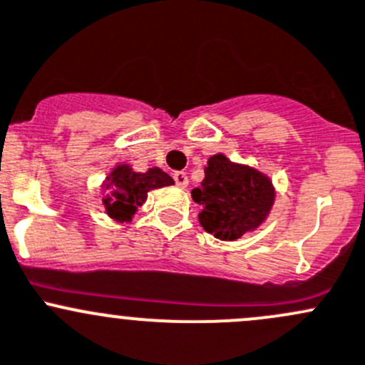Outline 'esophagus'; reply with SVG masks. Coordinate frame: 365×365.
<instances>
[{
	"label": "esophagus",
	"instance_id": "1",
	"mask_svg": "<svg viewBox=\"0 0 365 365\" xmlns=\"http://www.w3.org/2000/svg\"><path fill=\"white\" fill-rule=\"evenodd\" d=\"M173 178H175L176 185H178L180 189H185V187L189 185V178H187V175L183 171L175 173V175H173Z\"/></svg>",
	"mask_w": 365,
	"mask_h": 365
}]
</instances>
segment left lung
Masks as SVG:
<instances>
[{
  "mask_svg": "<svg viewBox=\"0 0 365 365\" xmlns=\"http://www.w3.org/2000/svg\"><path fill=\"white\" fill-rule=\"evenodd\" d=\"M192 200L201 206L197 217L206 233L233 242L267 220L275 189L264 173L217 153L206 162L205 178L192 190Z\"/></svg>",
  "mask_w": 365,
  "mask_h": 365,
  "instance_id": "obj_1",
  "label": "left lung"
}]
</instances>
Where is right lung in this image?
Listing matches in <instances>:
<instances>
[{"mask_svg": "<svg viewBox=\"0 0 365 365\" xmlns=\"http://www.w3.org/2000/svg\"><path fill=\"white\" fill-rule=\"evenodd\" d=\"M173 178L160 168H150L146 173H138L128 164H116L106 176L104 200L106 213L116 222H130L138 206L148 197V192L160 187L173 185Z\"/></svg>", "mask_w": 365, "mask_h": 365, "instance_id": "add662e5", "label": "right lung"}]
</instances>
